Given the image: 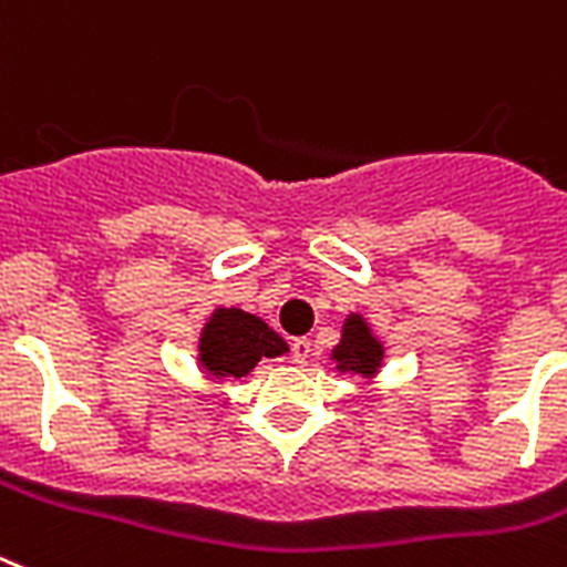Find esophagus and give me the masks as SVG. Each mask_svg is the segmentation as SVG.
<instances>
[{
    "label": "esophagus",
    "instance_id": "34e87169",
    "mask_svg": "<svg viewBox=\"0 0 567 567\" xmlns=\"http://www.w3.org/2000/svg\"><path fill=\"white\" fill-rule=\"evenodd\" d=\"M310 339H296V342H292V362H298V365H301V362H307V357H310Z\"/></svg>",
    "mask_w": 567,
    "mask_h": 567
}]
</instances>
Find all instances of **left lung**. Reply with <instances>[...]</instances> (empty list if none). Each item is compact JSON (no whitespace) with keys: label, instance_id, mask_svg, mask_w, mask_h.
Returning <instances> with one entry per match:
<instances>
[{"label":"left lung","instance_id":"left-lung-1","mask_svg":"<svg viewBox=\"0 0 567 567\" xmlns=\"http://www.w3.org/2000/svg\"><path fill=\"white\" fill-rule=\"evenodd\" d=\"M330 360L337 362L339 374L374 380L386 360V346L380 342L362 312H348V319L342 321V337L339 346L330 351Z\"/></svg>","mask_w":567,"mask_h":567}]
</instances>
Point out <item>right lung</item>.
I'll return each mask as SVG.
<instances>
[{
  "mask_svg": "<svg viewBox=\"0 0 567 567\" xmlns=\"http://www.w3.org/2000/svg\"><path fill=\"white\" fill-rule=\"evenodd\" d=\"M287 351V339L239 307H216L198 333V369L210 380L246 378L260 360H275Z\"/></svg>",
  "mask_w": 567,
  "mask_h": 567,
  "instance_id": "add662e5",
  "label": "right lung"
}]
</instances>
